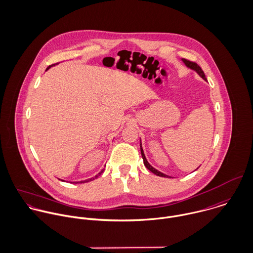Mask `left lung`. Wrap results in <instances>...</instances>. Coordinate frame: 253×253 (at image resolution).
I'll return each instance as SVG.
<instances>
[{
    "label": "left lung",
    "mask_w": 253,
    "mask_h": 253,
    "mask_svg": "<svg viewBox=\"0 0 253 253\" xmlns=\"http://www.w3.org/2000/svg\"><path fill=\"white\" fill-rule=\"evenodd\" d=\"M182 62L186 65V67H188V68H190L191 70H194L195 72H197V74H198L202 79H204L205 81L207 80V79H206V77H205L204 72L202 71V69L200 68V66H199V65H197L195 62H191V61L186 60V59H182ZM140 148H141V154H142V158H143V161H144V165H145V167H146L150 171H152L153 173H155V174H156V175H158V176H162V177H169V175H167V174H165V173H163V172L159 171V170H158V169H156L155 168H153V167L148 163V161H147V159H146V157H145V154H144L143 148H142V143H140Z\"/></svg>",
    "instance_id": "obj_1"
}]
</instances>
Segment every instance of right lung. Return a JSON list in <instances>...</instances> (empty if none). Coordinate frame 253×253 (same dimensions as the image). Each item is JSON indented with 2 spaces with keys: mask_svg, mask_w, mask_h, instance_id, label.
Listing matches in <instances>:
<instances>
[{
  "mask_svg": "<svg viewBox=\"0 0 253 253\" xmlns=\"http://www.w3.org/2000/svg\"><path fill=\"white\" fill-rule=\"evenodd\" d=\"M57 64H58V63H57ZM57 64H56V65H57ZM52 66H55V64H53V65H50V66H49V67H48V68H47V69H46V71H47V70H48V69H49V68H51V67H52ZM102 172H103V170H101V171H100V172H99V173H98V174H96V175H95V176H94V177H91V178H88V179H86V180H84V181H79V182H76V183H84V182H88V181H91V180H93V179H95V178H96V177H97V176H98V175H100V174H101V173H102Z\"/></svg>",
  "mask_w": 253,
  "mask_h": 253,
  "instance_id": "right-lung-1",
  "label": "right lung"
}]
</instances>
